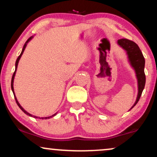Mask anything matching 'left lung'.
Masks as SVG:
<instances>
[{
	"label": "left lung",
	"instance_id": "1",
	"mask_svg": "<svg viewBox=\"0 0 157 157\" xmlns=\"http://www.w3.org/2000/svg\"><path fill=\"white\" fill-rule=\"evenodd\" d=\"M117 44L124 49L128 56V62L134 70L136 74V80H137V86H138V93L136 97V101L133 105L131 109L136 105L140 97H141L142 91L145 88V75L144 71L145 68V58L142 55L141 50L139 48L137 44H135L133 41L129 40L128 39H120L117 40ZM129 110V111H130Z\"/></svg>",
	"mask_w": 157,
	"mask_h": 157
}]
</instances>
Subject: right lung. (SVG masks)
Returning a JSON list of instances; mask_svg holds the SVG:
<instances>
[{"label": "right lung", "mask_w": 157, "mask_h": 157, "mask_svg": "<svg viewBox=\"0 0 157 157\" xmlns=\"http://www.w3.org/2000/svg\"><path fill=\"white\" fill-rule=\"evenodd\" d=\"M34 37V36H32V37H30L29 38L28 40H27V41L26 43H25V44H24V46H23V49H22V52H21V55H19V57H17V60H16V62H15V72H14V74H13V75H12V82H11V88H12V92H13V94H14V96H15V100H16V102H17V105L19 106V108L20 109H21V110H22V111H23V112H24L25 113H26V115H28V116H29V117H34V118H39V119H42V120H46V119H50V118H52V117H55L56 114H57V113H55V114H53V115H52V116H50V117H36V116H34V115H32V114H31V113H29V112H27V111H26V110H25L24 109H23V108L22 107V106H21V105H20V103H19V102L17 101V97H15V91H14V87H13V83H14V79H15V74H16V71H17V65H18V63H19V60H20V59H21V56H22V55H23V52H24V50H25V48H26V46H27V44H28L30 40H31Z\"/></svg>", "instance_id": "add662e5"}]
</instances>
